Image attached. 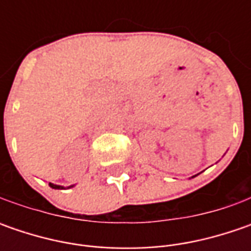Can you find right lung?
Listing matches in <instances>:
<instances>
[{"instance_id":"1","label":"right lung","mask_w":251,"mask_h":251,"mask_svg":"<svg viewBox=\"0 0 251 251\" xmlns=\"http://www.w3.org/2000/svg\"><path fill=\"white\" fill-rule=\"evenodd\" d=\"M49 184H50V187L51 188H64L63 186H57V184H53V183H49ZM71 187H73V186H71Z\"/></svg>"}]
</instances>
